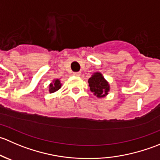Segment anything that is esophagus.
<instances>
[{"mask_svg": "<svg viewBox=\"0 0 160 160\" xmlns=\"http://www.w3.org/2000/svg\"><path fill=\"white\" fill-rule=\"evenodd\" d=\"M73 75L77 76V77H79V76L81 75V72H73Z\"/></svg>", "mask_w": 160, "mask_h": 160, "instance_id": "esophagus-1", "label": "esophagus"}]
</instances>
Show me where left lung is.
I'll use <instances>...</instances> for the list:
<instances>
[{"mask_svg": "<svg viewBox=\"0 0 160 160\" xmlns=\"http://www.w3.org/2000/svg\"><path fill=\"white\" fill-rule=\"evenodd\" d=\"M90 91L98 98H103L108 94L110 90L108 83L105 80L101 72H95L88 80Z\"/></svg>", "mask_w": 160, "mask_h": 160, "instance_id": "left-lung-1", "label": "left lung"}]
</instances>
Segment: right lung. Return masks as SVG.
I'll use <instances>...</instances> for the list:
<instances>
[{"instance_id":"obj_1","label":"right lung","mask_w":160,"mask_h":160,"mask_svg":"<svg viewBox=\"0 0 160 160\" xmlns=\"http://www.w3.org/2000/svg\"><path fill=\"white\" fill-rule=\"evenodd\" d=\"M61 88V83L60 80H53L52 83H50L49 85V92L50 93H54V92L57 91L58 90L60 89Z\"/></svg>"}]
</instances>
